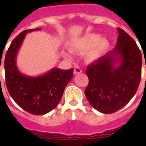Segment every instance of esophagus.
I'll return each mask as SVG.
<instances>
[{
	"mask_svg": "<svg viewBox=\"0 0 146 146\" xmlns=\"http://www.w3.org/2000/svg\"><path fill=\"white\" fill-rule=\"evenodd\" d=\"M82 73V70L79 67V66H75L74 67V71H73V73L74 75H76V74H80V73Z\"/></svg>",
	"mask_w": 146,
	"mask_h": 146,
	"instance_id": "esophagus-1",
	"label": "esophagus"
}]
</instances>
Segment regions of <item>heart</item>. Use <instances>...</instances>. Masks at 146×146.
I'll return each instance as SVG.
<instances>
[{"label":"heart","instance_id":"heart-1","mask_svg":"<svg viewBox=\"0 0 146 146\" xmlns=\"http://www.w3.org/2000/svg\"><path fill=\"white\" fill-rule=\"evenodd\" d=\"M72 48L75 51L80 54L86 53V58L90 62L97 60L108 48L109 42L106 38H101L99 34L88 33L78 38L72 42ZM65 57L72 58L70 52L65 53Z\"/></svg>","mask_w":146,"mask_h":146}]
</instances>
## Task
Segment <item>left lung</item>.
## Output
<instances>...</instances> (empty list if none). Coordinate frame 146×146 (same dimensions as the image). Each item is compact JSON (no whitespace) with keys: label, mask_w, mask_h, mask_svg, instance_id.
<instances>
[{"label":"left lung","mask_w":146,"mask_h":146,"mask_svg":"<svg viewBox=\"0 0 146 146\" xmlns=\"http://www.w3.org/2000/svg\"><path fill=\"white\" fill-rule=\"evenodd\" d=\"M115 48L87 66L85 95L94 108L111 113L135 96L141 80L142 54L133 38L118 28ZM146 68V66H145Z\"/></svg>","instance_id":"8db88e82"}]
</instances>
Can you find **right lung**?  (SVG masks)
Masks as SVG:
<instances>
[{
	"label": "right lung",
	"mask_w": 146,
	"mask_h": 146,
	"mask_svg": "<svg viewBox=\"0 0 146 146\" xmlns=\"http://www.w3.org/2000/svg\"><path fill=\"white\" fill-rule=\"evenodd\" d=\"M39 30L19 33L11 42L4 60L6 86L10 96L20 108L35 115L45 114L57 107L73 73V68L65 70L54 67L42 75L31 76L19 70L17 56L24 38L27 33Z\"/></svg>",
	"instance_id": "obj_1"
}]
</instances>
